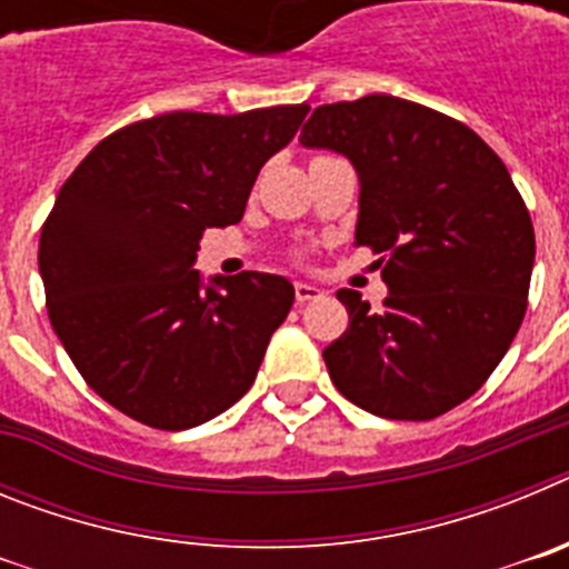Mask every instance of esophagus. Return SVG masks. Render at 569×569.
<instances>
[{
    "mask_svg": "<svg viewBox=\"0 0 569 569\" xmlns=\"http://www.w3.org/2000/svg\"><path fill=\"white\" fill-rule=\"evenodd\" d=\"M325 299V290L316 288V284H308V281H296V301L299 305H308V301Z\"/></svg>",
    "mask_w": 569,
    "mask_h": 569,
    "instance_id": "esophagus-1",
    "label": "esophagus"
}]
</instances>
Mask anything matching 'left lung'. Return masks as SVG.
I'll return each mask as SVG.
<instances>
[{"label":"left lung","instance_id":"left-lung-1","mask_svg":"<svg viewBox=\"0 0 569 569\" xmlns=\"http://www.w3.org/2000/svg\"><path fill=\"white\" fill-rule=\"evenodd\" d=\"M299 142L359 173L356 244L379 253L387 299L339 301L350 325L325 347L336 390L381 419L453 410L505 359L527 310L536 233L505 162L479 133L387 93L321 104Z\"/></svg>","mask_w":569,"mask_h":569}]
</instances>
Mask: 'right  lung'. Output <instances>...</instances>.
<instances>
[{"label": "right lung", "mask_w": 569, "mask_h": 569, "mask_svg": "<svg viewBox=\"0 0 569 569\" xmlns=\"http://www.w3.org/2000/svg\"><path fill=\"white\" fill-rule=\"evenodd\" d=\"M308 110L142 119L102 139L59 190L39 236L50 325L130 419L188 430L253 385L293 284L253 270L204 284L193 261L204 230L239 222L261 164Z\"/></svg>", "instance_id": "add662e5"}]
</instances>
